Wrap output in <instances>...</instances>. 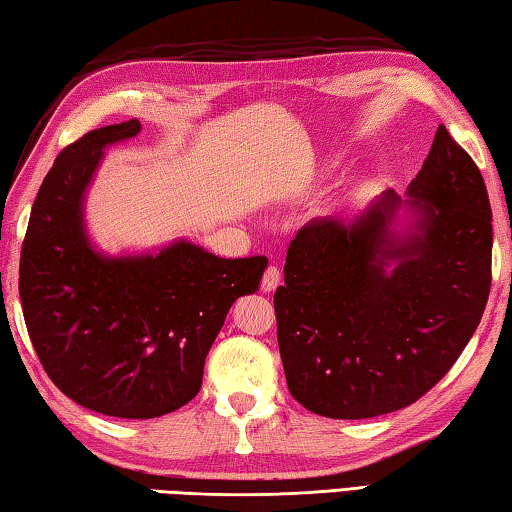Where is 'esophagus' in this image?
Instances as JSON below:
<instances>
[{"label":"esophagus","mask_w":512,"mask_h":512,"mask_svg":"<svg viewBox=\"0 0 512 512\" xmlns=\"http://www.w3.org/2000/svg\"><path fill=\"white\" fill-rule=\"evenodd\" d=\"M280 280H282V271L275 264H271L266 268V273L262 277V291H275Z\"/></svg>","instance_id":"esophagus-1"}]
</instances>
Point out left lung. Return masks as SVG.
<instances>
[{
	"mask_svg": "<svg viewBox=\"0 0 512 512\" xmlns=\"http://www.w3.org/2000/svg\"><path fill=\"white\" fill-rule=\"evenodd\" d=\"M409 206L416 232L390 225ZM492 212L474 160L440 124L409 198L311 219L273 296L291 395L311 413L361 420L418 402L461 357L492 282Z\"/></svg>",
	"mask_w": 512,
	"mask_h": 512,
	"instance_id": "8db88e82",
	"label": "left lung"
}]
</instances>
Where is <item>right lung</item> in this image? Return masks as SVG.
<instances>
[{
	"label": "right lung",
	"mask_w": 512,
	"mask_h": 512,
	"mask_svg": "<svg viewBox=\"0 0 512 512\" xmlns=\"http://www.w3.org/2000/svg\"><path fill=\"white\" fill-rule=\"evenodd\" d=\"M140 121L103 126L58 153L33 203L20 300L33 350L69 400L146 420L194 400L232 302L259 289L268 259H223L189 241L158 255L106 257L90 246L83 196L103 149Z\"/></svg>",
	"instance_id": "right-lung-1"
}]
</instances>
